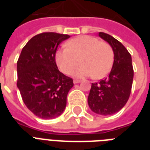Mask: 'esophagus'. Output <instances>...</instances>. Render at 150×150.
<instances>
[{
	"label": "esophagus",
	"mask_w": 150,
	"mask_h": 150,
	"mask_svg": "<svg viewBox=\"0 0 150 150\" xmlns=\"http://www.w3.org/2000/svg\"><path fill=\"white\" fill-rule=\"evenodd\" d=\"M73 82H74V84H77V83H79L80 80L75 79V80H74V81H73Z\"/></svg>",
	"instance_id": "34e87169"
}]
</instances>
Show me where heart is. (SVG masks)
Masks as SVG:
<instances>
[{"mask_svg": "<svg viewBox=\"0 0 150 150\" xmlns=\"http://www.w3.org/2000/svg\"><path fill=\"white\" fill-rule=\"evenodd\" d=\"M68 48L56 53V62L59 69L66 75H70L79 63L82 65L75 72L78 78L93 75L100 79L109 73L114 62V51L111 46L100 42L93 36H82L71 40Z\"/></svg>", "mask_w": 150, "mask_h": 150, "instance_id": "b5f03b06", "label": "heart"}]
</instances>
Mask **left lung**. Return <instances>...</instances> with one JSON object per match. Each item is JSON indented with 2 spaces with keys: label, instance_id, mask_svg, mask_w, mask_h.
Here are the masks:
<instances>
[{
  "label": "left lung",
  "instance_id": "8db88e82",
  "mask_svg": "<svg viewBox=\"0 0 150 150\" xmlns=\"http://www.w3.org/2000/svg\"><path fill=\"white\" fill-rule=\"evenodd\" d=\"M99 36L111 46L114 63L110 74L98 83H92L88 104L92 111L100 115H112L128 102L132 86V56L121 42L109 34L100 32Z\"/></svg>",
  "mask_w": 150,
  "mask_h": 150
}]
</instances>
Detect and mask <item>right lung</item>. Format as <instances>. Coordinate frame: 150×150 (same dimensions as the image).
Listing matches in <instances>:
<instances>
[{"mask_svg":"<svg viewBox=\"0 0 150 150\" xmlns=\"http://www.w3.org/2000/svg\"><path fill=\"white\" fill-rule=\"evenodd\" d=\"M70 37L57 33L36 35L22 48L17 62V86L27 108L36 116L53 119L60 116L67 103L72 79L58 70L57 47Z\"/></svg>","mask_w":150,"mask_h":150,"instance_id":"obj_1","label":"right lung"}]
</instances>
